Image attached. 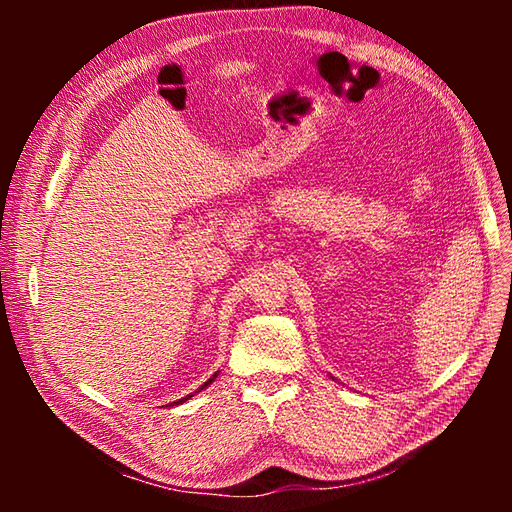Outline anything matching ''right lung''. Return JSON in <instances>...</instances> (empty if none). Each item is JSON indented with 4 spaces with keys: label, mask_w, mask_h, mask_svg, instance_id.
I'll return each mask as SVG.
<instances>
[{
    "label": "right lung",
    "mask_w": 512,
    "mask_h": 512,
    "mask_svg": "<svg viewBox=\"0 0 512 512\" xmlns=\"http://www.w3.org/2000/svg\"><path fill=\"white\" fill-rule=\"evenodd\" d=\"M215 378H217V372H215V374H213V376H211L209 380H206V383H204V385H202L200 389H195V394H198V391H202L204 387H209V385L213 383V380H215ZM189 398H193V394H189V396H184V398H180V400H176V402H171V405H169V407H176V405H182V402H187Z\"/></svg>",
    "instance_id": "1"
}]
</instances>
